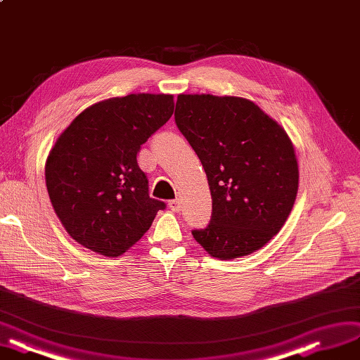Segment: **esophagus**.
Listing matches in <instances>:
<instances>
[{
  "instance_id": "34e87169",
  "label": "esophagus",
  "mask_w": 360,
  "mask_h": 360,
  "mask_svg": "<svg viewBox=\"0 0 360 360\" xmlns=\"http://www.w3.org/2000/svg\"><path fill=\"white\" fill-rule=\"evenodd\" d=\"M168 205H169V208H171L174 213H179L180 210H181V202H180V200H172V201H169Z\"/></svg>"
}]
</instances>
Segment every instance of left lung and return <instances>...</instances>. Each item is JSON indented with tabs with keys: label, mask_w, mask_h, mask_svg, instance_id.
I'll return each instance as SVG.
<instances>
[{
	"label": "left lung",
	"mask_w": 360,
	"mask_h": 360,
	"mask_svg": "<svg viewBox=\"0 0 360 360\" xmlns=\"http://www.w3.org/2000/svg\"><path fill=\"white\" fill-rule=\"evenodd\" d=\"M176 123L200 158L213 214L193 238L216 259L250 255L286 223L298 193L295 147L278 122L241 96L180 94Z\"/></svg>",
	"instance_id": "obj_1"
}]
</instances>
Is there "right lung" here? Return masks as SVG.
Instances as JSON below:
<instances>
[{
  "label": "right lung",
  "mask_w": 360,
  "mask_h": 360,
  "mask_svg": "<svg viewBox=\"0 0 360 360\" xmlns=\"http://www.w3.org/2000/svg\"><path fill=\"white\" fill-rule=\"evenodd\" d=\"M174 113V96L131 94L84 108L62 132L44 167L52 207L70 237L117 257L152 226L162 201L148 196L137 164L141 144Z\"/></svg>",
  "instance_id": "add662e5"
}]
</instances>
